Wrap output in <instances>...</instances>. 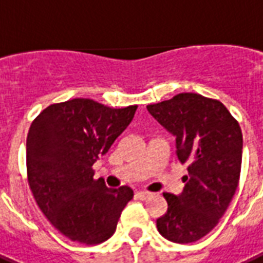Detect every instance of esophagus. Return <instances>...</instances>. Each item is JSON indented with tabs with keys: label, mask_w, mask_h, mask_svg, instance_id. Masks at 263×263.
I'll return each instance as SVG.
<instances>
[{
	"label": "esophagus",
	"mask_w": 263,
	"mask_h": 263,
	"mask_svg": "<svg viewBox=\"0 0 263 263\" xmlns=\"http://www.w3.org/2000/svg\"><path fill=\"white\" fill-rule=\"evenodd\" d=\"M151 196L149 192H137L136 193V199H138V200H146L148 197Z\"/></svg>",
	"instance_id": "obj_1"
}]
</instances>
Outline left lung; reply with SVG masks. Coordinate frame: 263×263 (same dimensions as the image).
<instances>
[{
    "instance_id": "obj_1",
    "label": "left lung",
    "mask_w": 263,
    "mask_h": 263,
    "mask_svg": "<svg viewBox=\"0 0 263 263\" xmlns=\"http://www.w3.org/2000/svg\"><path fill=\"white\" fill-rule=\"evenodd\" d=\"M146 109L176 137L177 158L188 166L184 191L163 193L167 213L156 227L173 243H193L214 229L237 189L241 129L221 101L197 93H180Z\"/></svg>"
}]
</instances>
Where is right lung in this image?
<instances>
[{"label":"right lung","instance_id":"add662e5","mask_svg":"<svg viewBox=\"0 0 263 263\" xmlns=\"http://www.w3.org/2000/svg\"><path fill=\"white\" fill-rule=\"evenodd\" d=\"M137 105L109 108L90 99L49 105L27 134V177L36 204L62 235L93 246L115 233L129 186L107 188L91 166L133 121Z\"/></svg>","mask_w":263,"mask_h":263}]
</instances>
